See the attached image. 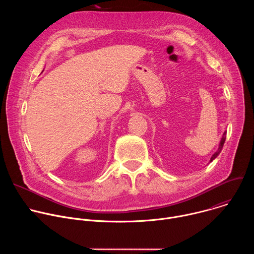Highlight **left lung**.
Returning <instances> with one entry per match:
<instances>
[{
	"instance_id": "left-lung-1",
	"label": "left lung",
	"mask_w": 254,
	"mask_h": 254,
	"mask_svg": "<svg viewBox=\"0 0 254 254\" xmlns=\"http://www.w3.org/2000/svg\"><path fill=\"white\" fill-rule=\"evenodd\" d=\"M225 139H226V131H224V133H223V135H222V137H221V140H220V143H219L218 150H217V151L213 154V156H212L211 159H210V162H212L215 158L218 157V155H219L220 152L222 151V148H223V144H224V142H225Z\"/></svg>"
}]
</instances>
